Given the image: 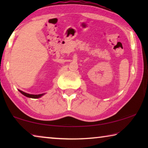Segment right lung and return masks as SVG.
I'll return each mask as SVG.
<instances>
[{"instance_id":"right-lung-1","label":"right lung","mask_w":148,"mask_h":148,"mask_svg":"<svg viewBox=\"0 0 148 148\" xmlns=\"http://www.w3.org/2000/svg\"><path fill=\"white\" fill-rule=\"evenodd\" d=\"M19 91L21 92V94H23L24 96H25L27 97H29V98H32V99H38L40 97H41L43 96L45 93H42V94H39V95H32V94H29L27 93V92H25L23 91H21V90L19 89Z\"/></svg>"}]
</instances>
